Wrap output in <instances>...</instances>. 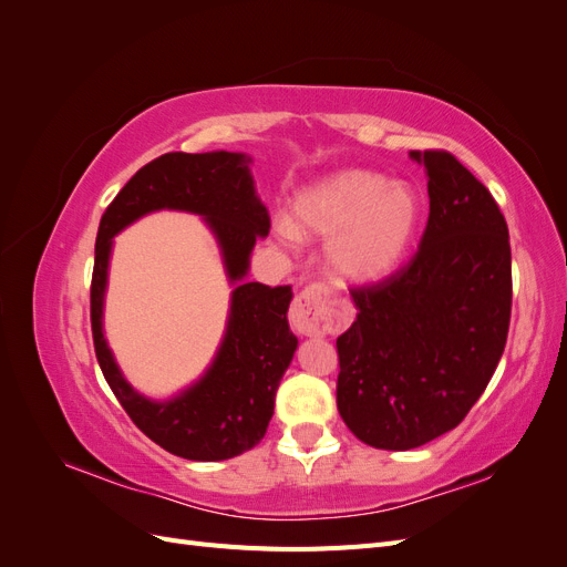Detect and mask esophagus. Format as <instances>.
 I'll return each mask as SVG.
<instances>
[{
  "instance_id": "1",
  "label": "esophagus",
  "mask_w": 567,
  "mask_h": 567,
  "mask_svg": "<svg viewBox=\"0 0 567 567\" xmlns=\"http://www.w3.org/2000/svg\"><path fill=\"white\" fill-rule=\"evenodd\" d=\"M290 326L300 336H323L331 329V300L321 284L302 288L290 305Z\"/></svg>"
}]
</instances>
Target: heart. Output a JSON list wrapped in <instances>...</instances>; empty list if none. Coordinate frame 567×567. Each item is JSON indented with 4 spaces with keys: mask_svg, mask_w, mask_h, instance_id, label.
Here are the masks:
<instances>
[{
    "mask_svg": "<svg viewBox=\"0 0 567 567\" xmlns=\"http://www.w3.org/2000/svg\"><path fill=\"white\" fill-rule=\"evenodd\" d=\"M421 205L414 188L390 184L369 169H346L298 196L293 225L279 234L329 238L326 257L340 279L379 281L400 265L414 241Z\"/></svg>",
    "mask_w": 567,
    "mask_h": 567,
    "instance_id": "b5f03b06",
    "label": "heart"
}]
</instances>
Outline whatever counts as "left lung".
Returning <instances> with one entry per match:
<instances>
[{"label":"left lung","mask_w":567,"mask_h":567,"mask_svg":"<svg viewBox=\"0 0 567 567\" xmlns=\"http://www.w3.org/2000/svg\"><path fill=\"white\" fill-rule=\"evenodd\" d=\"M427 169L425 229L390 277L352 286L357 319L336 340L342 421L375 450H414L456 427L485 392L511 323V244L499 205L442 148Z\"/></svg>","instance_id":"obj_1"}]
</instances>
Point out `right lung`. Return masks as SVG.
I'll use <instances>...</instances> for the list:
<instances>
[{"label":"right lung","instance_id":"add662e5","mask_svg":"<svg viewBox=\"0 0 567 567\" xmlns=\"http://www.w3.org/2000/svg\"><path fill=\"white\" fill-rule=\"evenodd\" d=\"M248 161L229 151L165 153L120 188L96 234L90 317L99 367L134 425L165 452L192 461L231 458L265 437L274 394L298 348L286 319L293 293L290 286H236L227 336L208 373L179 398L151 402L117 371L101 331L111 238L151 210L198 213L208 217L225 252L229 279H244L257 236L269 234V215L255 196Z\"/></svg>","mask_w":567,"mask_h":567}]
</instances>
